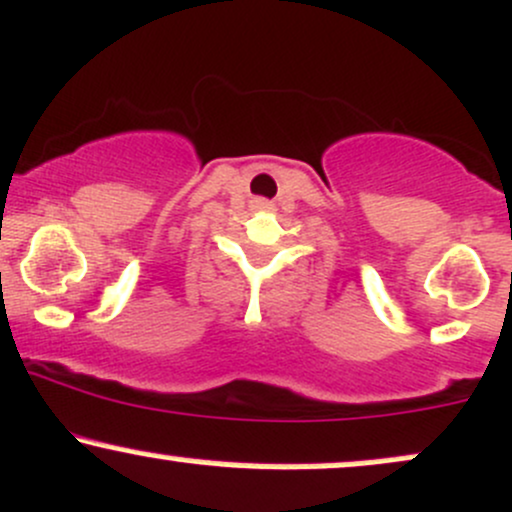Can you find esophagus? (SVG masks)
<instances>
[{"mask_svg": "<svg viewBox=\"0 0 512 512\" xmlns=\"http://www.w3.org/2000/svg\"><path fill=\"white\" fill-rule=\"evenodd\" d=\"M252 204H255V209H267V201H262V199L252 201Z\"/></svg>", "mask_w": 512, "mask_h": 512, "instance_id": "34e87169", "label": "esophagus"}]
</instances>
